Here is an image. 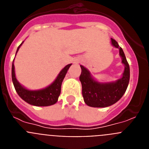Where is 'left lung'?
Masks as SVG:
<instances>
[{"mask_svg": "<svg viewBox=\"0 0 149 149\" xmlns=\"http://www.w3.org/2000/svg\"><path fill=\"white\" fill-rule=\"evenodd\" d=\"M112 45L119 48L122 63L125 65L122 77L114 82L101 83L95 81L87 68L81 65L80 81L82 85V95L84 102L93 107H106L116 103L125 93L130 80V67L125 55L116 41L111 39Z\"/></svg>", "mask_w": 149, "mask_h": 149, "instance_id": "1", "label": "left lung"}]
</instances>
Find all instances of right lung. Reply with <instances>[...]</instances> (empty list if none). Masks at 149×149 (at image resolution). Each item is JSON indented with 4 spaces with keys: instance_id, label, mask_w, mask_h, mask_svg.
Listing matches in <instances>:
<instances>
[{
    "instance_id": "1",
    "label": "right lung",
    "mask_w": 149,
    "mask_h": 149,
    "mask_svg": "<svg viewBox=\"0 0 149 149\" xmlns=\"http://www.w3.org/2000/svg\"><path fill=\"white\" fill-rule=\"evenodd\" d=\"M23 42H22V43ZM22 43L18 47L16 54ZM71 65L72 64H68L64 67L60 71L55 81L48 86L39 90H30L22 86L17 81L15 77L14 60H13V65H12V80H13V85L18 95L27 103L38 107L51 106L56 104V101H58V98L61 92L62 83Z\"/></svg>"
}]
</instances>
